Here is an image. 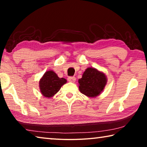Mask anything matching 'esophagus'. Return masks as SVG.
I'll use <instances>...</instances> for the list:
<instances>
[{"instance_id":"obj_1","label":"esophagus","mask_w":147,"mask_h":147,"mask_svg":"<svg viewBox=\"0 0 147 147\" xmlns=\"http://www.w3.org/2000/svg\"><path fill=\"white\" fill-rule=\"evenodd\" d=\"M67 80L69 82H74L76 80V78L74 76H69Z\"/></svg>"}]
</instances>
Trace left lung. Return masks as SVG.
I'll list each match as a JSON object with an SVG mask.
<instances>
[{"mask_svg":"<svg viewBox=\"0 0 147 147\" xmlns=\"http://www.w3.org/2000/svg\"><path fill=\"white\" fill-rule=\"evenodd\" d=\"M106 76L96 69L89 67L78 80L79 90L82 94L94 97L100 94L106 84Z\"/></svg>","mask_w":147,"mask_h":147,"instance_id":"left-lung-1","label":"left lung"}]
</instances>
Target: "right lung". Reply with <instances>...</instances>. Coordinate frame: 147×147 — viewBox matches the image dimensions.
Masks as SVG:
<instances>
[{"label": "right lung", "instance_id": "right-lung-1", "mask_svg": "<svg viewBox=\"0 0 147 147\" xmlns=\"http://www.w3.org/2000/svg\"><path fill=\"white\" fill-rule=\"evenodd\" d=\"M67 82L63 78H59L53 71H47L39 81V88L43 95L45 97H52L58 93L61 87Z\"/></svg>", "mask_w": 147, "mask_h": 147}]
</instances>
